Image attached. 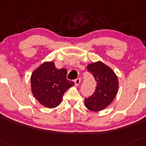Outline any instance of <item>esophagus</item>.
I'll use <instances>...</instances> for the list:
<instances>
[{"instance_id": "esophagus-1", "label": "esophagus", "mask_w": 146, "mask_h": 146, "mask_svg": "<svg viewBox=\"0 0 146 146\" xmlns=\"http://www.w3.org/2000/svg\"><path fill=\"white\" fill-rule=\"evenodd\" d=\"M81 80H81V78H78L75 80V84L76 86H78L80 85L81 83Z\"/></svg>"}]
</instances>
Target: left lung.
<instances>
[{
	"mask_svg": "<svg viewBox=\"0 0 146 146\" xmlns=\"http://www.w3.org/2000/svg\"><path fill=\"white\" fill-rule=\"evenodd\" d=\"M87 68L97 83L95 92L90 97L86 98L84 105L91 111H101L115 99L118 90V79L113 70L101 61L88 64Z\"/></svg>",
	"mask_w": 146,
	"mask_h": 146,
	"instance_id": "1",
	"label": "left lung"
}]
</instances>
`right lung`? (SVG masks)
<instances>
[{
	"mask_svg": "<svg viewBox=\"0 0 146 146\" xmlns=\"http://www.w3.org/2000/svg\"><path fill=\"white\" fill-rule=\"evenodd\" d=\"M66 75V69H58L52 61L43 62L31 75V92L33 96L45 108L58 106L64 92L74 86V82L67 80Z\"/></svg>",
	"mask_w": 146,
	"mask_h": 146,
	"instance_id": "right-lung-1",
	"label": "right lung"
}]
</instances>
